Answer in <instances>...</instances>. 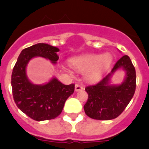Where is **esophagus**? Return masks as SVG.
I'll use <instances>...</instances> for the list:
<instances>
[{
  "label": "esophagus",
  "mask_w": 149,
  "mask_h": 149,
  "mask_svg": "<svg viewBox=\"0 0 149 149\" xmlns=\"http://www.w3.org/2000/svg\"><path fill=\"white\" fill-rule=\"evenodd\" d=\"M84 89L82 85H80V84H76L75 85V91L76 92H78V91H81Z\"/></svg>",
  "instance_id": "obj_1"
}]
</instances>
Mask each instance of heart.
<instances>
[{"label":"heart","instance_id":"obj_1","mask_svg":"<svg viewBox=\"0 0 149 149\" xmlns=\"http://www.w3.org/2000/svg\"><path fill=\"white\" fill-rule=\"evenodd\" d=\"M113 61V56L110 53L102 55L87 54L71 57L68 63L71 66L81 73H84L89 81H98L104 75ZM63 69L68 70L65 67Z\"/></svg>","mask_w":149,"mask_h":149}]
</instances>
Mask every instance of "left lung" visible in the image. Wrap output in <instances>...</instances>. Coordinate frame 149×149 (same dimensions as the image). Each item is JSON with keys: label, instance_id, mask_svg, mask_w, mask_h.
<instances>
[{"label": "left lung", "instance_id": "8db88e82", "mask_svg": "<svg viewBox=\"0 0 149 149\" xmlns=\"http://www.w3.org/2000/svg\"><path fill=\"white\" fill-rule=\"evenodd\" d=\"M126 72V77L120 84H111V77L118 70ZM136 89V71L131 59L125 55L119 59L111 72L95 85L85 90L88 100L84 105L85 113L98 120H110L119 116L132 99Z\"/></svg>", "mask_w": 149, "mask_h": 149}]
</instances>
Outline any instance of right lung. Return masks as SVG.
I'll return each mask as SVG.
<instances>
[{
  "mask_svg": "<svg viewBox=\"0 0 149 149\" xmlns=\"http://www.w3.org/2000/svg\"><path fill=\"white\" fill-rule=\"evenodd\" d=\"M60 49L45 43H38L22 50L12 73V89L15 104L24 113L36 121L55 119L61 113L65 101L74 91V84L65 85L53 77L45 84H33L26 72L34 57L42 56L56 64Z\"/></svg>",
  "mask_w": 149,
  "mask_h": 149,
  "instance_id": "add662e5",
  "label": "right lung"
}]
</instances>
